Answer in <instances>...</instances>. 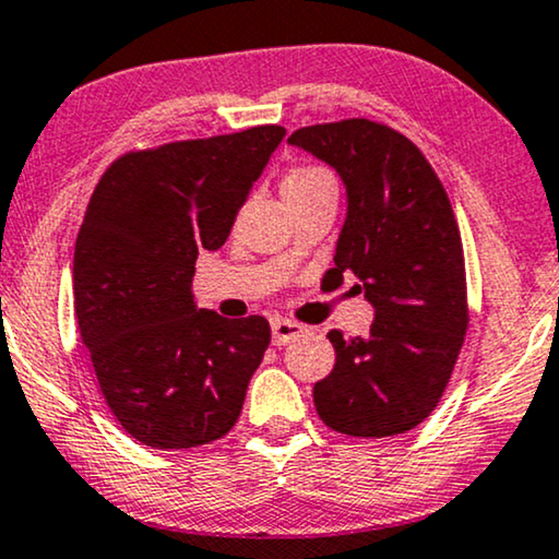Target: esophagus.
I'll list each match as a JSON object with an SVG mask.
<instances>
[{
	"label": "esophagus",
	"instance_id": "esophagus-1",
	"mask_svg": "<svg viewBox=\"0 0 559 559\" xmlns=\"http://www.w3.org/2000/svg\"><path fill=\"white\" fill-rule=\"evenodd\" d=\"M271 335H273L275 345H286V343L296 341L299 335H304V324L292 322V320H273Z\"/></svg>",
	"mask_w": 559,
	"mask_h": 559
}]
</instances>
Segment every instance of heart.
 I'll list each match as a JSON object with an SVG mask.
<instances>
[{
    "instance_id": "b5f03b06",
    "label": "heart",
    "mask_w": 559,
    "mask_h": 559,
    "mask_svg": "<svg viewBox=\"0 0 559 559\" xmlns=\"http://www.w3.org/2000/svg\"><path fill=\"white\" fill-rule=\"evenodd\" d=\"M328 178V173H322V169L317 167H304V169H296L292 173L284 182V188H296V186H309V182H317V180H324Z\"/></svg>"
}]
</instances>
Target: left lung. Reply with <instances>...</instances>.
I'll list each match as a JSON object with an SVG mask.
<instances>
[{
	"instance_id": "8db88e82",
	"label": "left lung",
	"mask_w": 559,
	"mask_h": 559,
	"mask_svg": "<svg viewBox=\"0 0 559 559\" xmlns=\"http://www.w3.org/2000/svg\"><path fill=\"white\" fill-rule=\"evenodd\" d=\"M288 144L341 175L345 222L324 273L373 307L369 335L330 330L335 366L314 384V407L337 433L397 436L433 413L467 332L462 237L441 180L418 146L386 126H307Z\"/></svg>"
}]
</instances>
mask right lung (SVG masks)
Segmentation results:
<instances>
[{
    "instance_id": "add662e5",
    "label": "right lung",
    "mask_w": 559,
    "mask_h": 559,
    "mask_svg": "<svg viewBox=\"0 0 559 559\" xmlns=\"http://www.w3.org/2000/svg\"><path fill=\"white\" fill-rule=\"evenodd\" d=\"M284 136L258 126L126 154L90 198L74 247L76 322L110 413L146 447H203L242 413L271 328L198 307L195 260L227 242Z\"/></svg>"
}]
</instances>
